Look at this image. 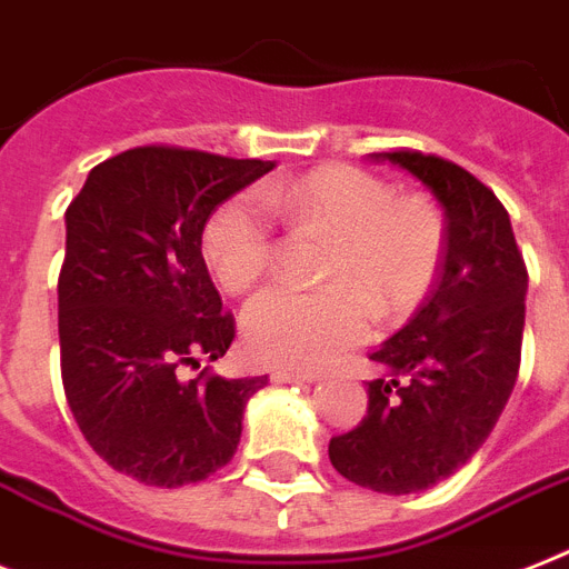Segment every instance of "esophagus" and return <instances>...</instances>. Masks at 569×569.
I'll list each match as a JSON object with an SVG mask.
<instances>
[{"label": "esophagus", "mask_w": 569, "mask_h": 569, "mask_svg": "<svg viewBox=\"0 0 569 569\" xmlns=\"http://www.w3.org/2000/svg\"><path fill=\"white\" fill-rule=\"evenodd\" d=\"M270 378H273V383H313V380H319V375L305 372V369H290V366H276Z\"/></svg>", "instance_id": "esophagus-1"}]
</instances>
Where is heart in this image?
<instances>
[{"label": "heart", "instance_id": "obj_1", "mask_svg": "<svg viewBox=\"0 0 569 569\" xmlns=\"http://www.w3.org/2000/svg\"><path fill=\"white\" fill-rule=\"evenodd\" d=\"M270 211L331 232L322 288L273 284L243 311V342L258 360L322 366L363 340L372 299L383 317L419 302L442 258L439 211L419 194L396 197L387 182L351 166H328L299 180H273L238 194L206 223L203 252L218 281L241 293L273 252Z\"/></svg>", "mask_w": 569, "mask_h": 569}]
</instances>
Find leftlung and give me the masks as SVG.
I'll return each mask as SVG.
<instances>
[{"mask_svg":"<svg viewBox=\"0 0 569 569\" xmlns=\"http://www.w3.org/2000/svg\"><path fill=\"white\" fill-rule=\"evenodd\" d=\"M401 168L445 211V256L421 308L369 358V407L328 457L355 486L416 495L448 480L482 448L520 369L527 267L509 211L477 177L419 150L369 153Z\"/></svg>","mask_w":569,"mask_h":569,"instance_id":"obj_1","label":"left lung"}]
</instances>
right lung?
Returning a JSON list of instances; mask_svg holds the SVG:
<instances>
[{"label": "right lung", "instance_id": "right-lung-1", "mask_svg": "<svg viewBox=\"0 0 569 569\" xmlns=\"http://www.w3.org/2000/svg\"><path fill=\"white\" fill-rule=\"evenodd\" d=\"M203 150H124L66 209L58 279L60 375L83 439L144 486L206 480L241 442L261 378H186L234 340L203 261L211 211L273 171Z\"/></svg>", "mask_w": 569, "mask_h": 569}]
</instances>
